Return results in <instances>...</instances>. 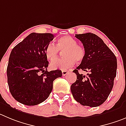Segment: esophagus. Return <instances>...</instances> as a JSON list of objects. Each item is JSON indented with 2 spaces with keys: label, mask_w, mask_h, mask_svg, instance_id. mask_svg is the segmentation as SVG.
<instances>
[{
  "label": "esophagus",
  "mask_w": 126,
  "mask_h": 126,
  "mask_svg": "<svg viewBox=\"0 0 126 126\" xmlns=\"http://www.w3.org/2000/svg\"><path fill=\"white\" fill-rule=\"evenodd\" d=\"M62 75H63V76H65L66 75H67V74L68 73L69 71H62Z\"/></svg>",
  "instance_id": "1"
}]
</instances>
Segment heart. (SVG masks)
I'll use <instances>...</instances> for the list:
<instances>
[{"label":"heart","instance_id":"heart-1","mask_svg":"<svg viewBox=\"0 0 126 126\" xmlns=\"http://www.w3.org/2000/svg\"><path fill=\"white\" fill-rule=\"evenodd\" d=\"M77 44L76 40L71 36H63L57 40L56 46L53 43L47 45L45 54L50 61L56 59L59 50H66L64 52V56L66 58L53 62L51 63V68L66 71L73 66L76 62H81L85 56V50L82 46Z\"/></svg>","mask_w":126,"mask_h":126}]
</instances>
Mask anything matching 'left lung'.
Returning <instances> with one entry per match:
<instances>
[{
  "label": "left lung",
  "instance_id": "1",
  "mask_svg": "<svg viewBox=\"0 0 126 126\" xmlns=\"http://www.w3.org/2000/svg\"><path fill=\"white\" fill-rule=\"evenodd\" d=\"M75 36L83 43L85 56L73 71L77 79L71 86V93L81 105L99 106L106 100L112 89L117 59L103 40L95 34H76ZM79 69L88 72L87 76L79 74Z\"/></svg>",
  "mask_w": 126,
  "mask_h": 126
}]
</instances>
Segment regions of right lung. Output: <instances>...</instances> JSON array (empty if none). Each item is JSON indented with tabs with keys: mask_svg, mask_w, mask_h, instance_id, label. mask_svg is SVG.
Masks as SVG:
<instances>
[{
	"mask_svg": "<svg viewBox=\"0 0 126 126\" xmlns=\"http://www.w3.org/2000/svg\"><path fill=\"white\" fill-rule=\"evenodd\" d=\"M53 38L48 33H32L12 50L7 82L10 93L19 103L35 106L43 102L52 91L53 81L62 77L60 70L47 71L45 48Z\"/></svg>",
	"mask_w": 126,
	"mask_h": 126,
	"instance_id": "obj_1",
	"label": "right lung"
}]
</instances>
